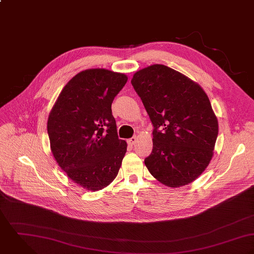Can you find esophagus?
<instances>
[{
  "instance_id": "34e87169",
  "label": "esophagus",
  "mask_w": 254,
  "mask_h": 254,
  "mask_svg": "<svg viewBox=\"0 0 254 254\" xmlns=\"http://www.w3.org/2000/svg\"><path fill=\"white\" fill-rule=\"evenodd\" d=\"M136 140H137V137H136V136H133V137H131V138H129V139L127 140V143H128L129 145H133V144L136 142Z\"/></svg>"
}]
</instances>
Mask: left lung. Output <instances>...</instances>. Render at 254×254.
<instances>
[{
    "label": "left lung",
    "mask_w": 254,
    "mask_h": 254,
    "mask_svg": "<svg viewBox=\"0 0 254 254\" xmlns=\"http://www.w3.org/2000/svg\"><path fill=\"white\" fill-rule=\"evenodd\" d=\"M131 84L152 122L153 149L144 163L170 188L187 186L209 165L218 136V120L201 86L164 64L133 74Z\"/></svg>",
    "instance_id": "1"
}]
</instances>
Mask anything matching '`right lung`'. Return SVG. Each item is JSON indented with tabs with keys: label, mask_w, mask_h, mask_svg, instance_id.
<instances>
[{
	"label": "right lung",
	"mask_w": 254,
	"mask_h": 254,
	"mask_svg": "<svg viewBox=\"0 0 254 254\" xmlns=\"http://www.w3.org/2000/svg\"><path fill=\"white\" fill-rule=\"evenodd\" d=\"M127 81L125 73L105 68L82 70L65 84L49 114L53 156L66 176L86 190L109 186L127 152L111 109Z\"/></svg>",
	"instance_id": "right-lung-1"
}]
</instances>
